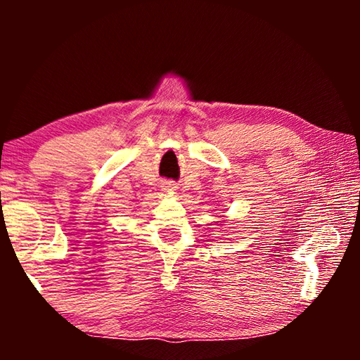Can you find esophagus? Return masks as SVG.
I'll list each match as a JSON object with an SVG mask.
<instances>
[{"mask_svg": "<svg viewBox=\"0 0 360 360\" xmlns=\"http://www.w3.org/2000/svg\"><path fill=\"white\" fill-rule=\"evenodd\" d=\"M172 188H175V186H172ZM172 188H169V190H172Z\"/></svg>", "mask_w": 360, "mask_h": 360, "instance_id": "1", "label": "esophagus"}]
</instances>
